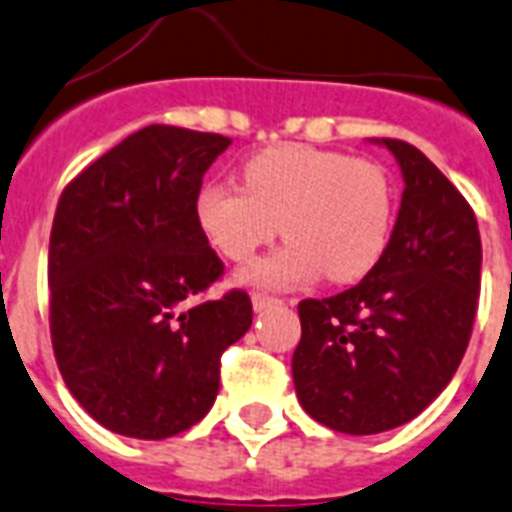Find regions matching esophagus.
I'll return each instance as SVG.
<instances>
[{
	"mask_svg": "<svg viewBox=\"0 0 512 512\" xmlns=\"http://www.w3.org/2000/svg\"><path fill=\"white\" fill-rule=\"evenodd\" d=\"M251 301H253V310L256 312H264V310H269V307L283 304V299H277V296H269V293H259V291L253 293Z\"/></svg>",
	"mask_w": 512,
	"mask_h": 512,
	"instance_id": "obj_1",
	"label": "esophagus"
}]
</instances>
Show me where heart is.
I'll use <instances>...</instances> for the list:
<instances>
[{
    "instance_id": "1",
    "label": "heart",
    "mask_w": 512,
    "mask_h": 512,
    "mask_svg": "<svg viewBox=\"0 0 512 512\" xmlns=\"http://www.w3.org/2000/svg\"><path fill=\"white\" fill-rule=\"evenodd\" d=\"M245 189L205 184L194 202L197 227L229 261H248L283 235L291 243L256 261L245 280L299 285L323 272L328 283H358L382 261L395 224V186L374 160L334 149L280 144L248 157Z\"/></svg>"
}]
</instances>
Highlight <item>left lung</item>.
Here are the masks:
<instances>
[{
  "label": "left lung",
  "instance_id": "obj_1",
  "mask_svg": "<svg viewBox=\"0 0 512 512\" xmlns=\"http://www.w3.org/2000/svg\"><path fill=\"white\" fill-rule=\"evenodd\" d=\"M406 189L382 261L358 285L299 301L293 384L336 433L374 435L433 403L462 363L481 293V235L470 202L419 152L382 138Z\"/></svg>",
  "mask_w": 512,
  "mask_h": 512
}]
</instances>
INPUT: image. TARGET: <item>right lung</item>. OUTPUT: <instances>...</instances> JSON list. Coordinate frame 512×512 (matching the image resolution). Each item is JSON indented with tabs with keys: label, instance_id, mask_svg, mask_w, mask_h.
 <instances>
[{
	"label": "right lung",
	"instance_id": "add662e5",
	"mask_svg": "<svg viewBox=\"0 0 512 512\" xmlns=\"http://www.w3.org/2000/svg\"><path fill=\"white\" fill-rule=\"evenodd\" d=\"M232 138L149 125L71 178L47 256L50 339L77 403L112 433L162 441L197 425L251 296L197 301L224 275L197 227L202 176Z\"/></svg>",
	"mask_w": 512,
	"mask_h": 512
}]
</instances>
